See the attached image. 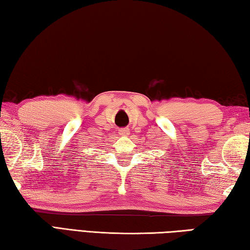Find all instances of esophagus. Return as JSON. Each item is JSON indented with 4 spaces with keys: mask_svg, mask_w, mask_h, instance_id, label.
Returning <instances> with one entry per match:
<instances>
[{
    "mask_svg": "<svg viewBox=\"0 0 250 250\" xmlns=\"http://www.w3.org/2000/svg\"><path fill=\"white\" fill-rule=\"evenodd\" d=\"M118 133H120V135H125L126 136V135H128V128H123Z\"/></svg>",
    "mask_w": 250,
    "mask_h": 250,
    "instance_id": "1",
    "label": "esophagus"
}]
</instances>
